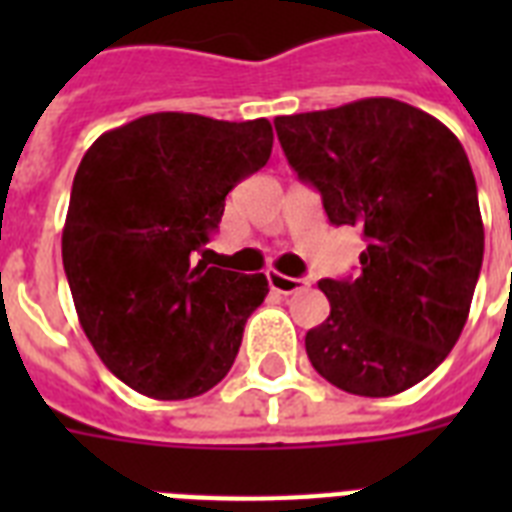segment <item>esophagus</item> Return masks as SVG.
I'll list each match as a JSON object with an SVG mask.
<instances>
[{
  "label": "esophagus",
  "mask_w": 512,
  "mask_h": 512,
  "mask_svg": "<svg viewBox=\"0 0 512 512\" xmlns=\"http://www.w3.org/2000/svg\"><path fill=\"white\" fill-rule=\"evenodd\" d=\"M268 284H271L273 292H279V295H295V292L308 287V281L305 279H292V276H284V273L279 271H268Z\"/></svg>",
  "instance_id": "1"
}]
</instances>
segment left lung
I'll use <instances>...</instances> for the list:
<instances>
[{
  "label": "left lung",
  "instance_id": "8db88e82",
  "mask_svg": "<svg viewBox=\"0 0 512 512\" xmlns=\"http://www.w3.org/2000/svg\"><path fill=\"white\" fill-rule=\"evenodd\" d=\"M300 180L329 223L358 225L356 279H321L332 311L305 335L313 369L353 396H396L436 369L468 321L484 223L468 154L436 116L364 98L276 116Z\"/></svg>",
  "mask_w": 512,
  "mask_h": 512
}]
</instances>
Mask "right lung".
<instances>
[{
	"mask_svg": "<svg viewBox=\"0 0 512 512\" xmlns=\"http://www.w3.org/2000/svg\"><path fill=\"white\" fill-rule=\"evenodd\" d=\"M271 148L268 119L177 111L140 116L87 148L63 268L95 353L143 396H201L233 366L268 279L196 263V252L217 231L228 191L265 167Z\"/></svg>",
	"mask_w": 512,
	"mask_h": 512,
	"instance_id": "1",
	"label": "right lung"
}]
</instances>
